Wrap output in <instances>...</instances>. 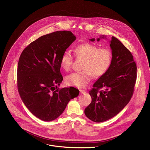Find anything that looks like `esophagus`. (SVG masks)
Returning <instances> with one entry per match:
<instances>
[{
	"instance_id": "1",
	"label": "esophagus",
	"mask_w": 150,
	"mask_h": 150,
	"mask_svg": "<svg viewBox=\"0 0 150 150\" xmlns=\"http://www.w3.org/2000/svg\"><path fill=\"white\" fill-rule=\"evenodd\" d=\"M80 92L81 93H86V91L85 90H83V89H80Z\"/></svg>"
}]
</instances>
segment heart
<instances>
[{
	"mask_svg": "<svg viewBox=\"0 0 150 150\" xmlns=\"http://www.w3.org/2000/svg\"><path fill=\"white\" fill-rule=\"evenodd\" d=\"M77 59H83L81 71L74 72L67 76L66 83L68 86L78 88L85 87L90 81L92 76L100 77L103 76L112 63V53L108 48H99L94 44L83 43L74 48ZM73 62V57L66 51L61 59V65L64 70H69Z\"/></svg>",
	"mask_w": 150,
	"mask_h": 150,
	"instance_id": "b5f03b06",
	"label": "heart"
}]
</instances>
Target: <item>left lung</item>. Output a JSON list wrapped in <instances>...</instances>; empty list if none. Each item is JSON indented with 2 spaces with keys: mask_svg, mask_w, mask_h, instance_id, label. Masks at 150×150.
I'll return each instance as SVG.
<instances>
[{
  "mask_svg": "<svg viewBox=\"0 0 150 150\" xmlns=\"http://www.w3.org/2000/svg\"><path fill=\"white\" fill-rule=\"evenodd\" d=\"M106 38L105 36L98 38ZM95 41V39H90ZM112 61L107 72L89 91L92 101L86 107V116L95 122H102L118 114L133 95L137 78V66L128 49L116 38L110 41Z\"/></svg>",
  "mask_w": 150,
  "mask_h": 150,
  "instance_id": "1",
  "label": "left lung"
}]
</instances>
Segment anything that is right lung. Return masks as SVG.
<instances>
[{"instance_id":"1","label":"right lung","mask_w":150,"mask_h":150,"mask_svg":"<svg viewBox=\"0 0 150 150\" xmlns=\"http://www.w3.org/2000/svg\"><path fill=\"white\" fill-rule=\"evenodd\" d=\"M76 39L67 30L40 37L29 44L20 55L17 68V87L25 106L36 117L51 121L60 116L79 89H59L63 80L61 59Z\"/></svg>"}]
</instances>
